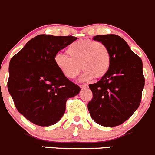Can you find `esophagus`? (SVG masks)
<instances>
[{"mask_svg": "<svg viewBox=\"0 0 155 155\" xmlns=\"http://www.w3.org/2000/svg\"><path fill=\"white\" fill-rule=\"evenodd\" d=\"M80 88H82V89H83V88H87L88 86L87 85H80Z\"/></svg>", "mask_w": 155, "mask_h": 155, "instance_id": "obj_1", "label": "esophagus"}]
</instances>
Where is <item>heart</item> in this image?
<instances>
[{
	"mask_svg": "<svg viewBox=\"0 0 155 155\" xmlns=\"http://www.w3.org/2000/svg\"><path fill=\"white\" fill-rule=\"evenodd\" d=\"M66 53L69 58L58 53L53 61L56 69L69 79H75L81 68L84 69L81 81H89L104 76L110 67V51L102 42L78 40L69 45Z\"/></svg>",
	"mask_w": 155,
	"mask_h": 155,
	"instance_id": "b5f03b06",
	"label": "heart"
}]
</instances>
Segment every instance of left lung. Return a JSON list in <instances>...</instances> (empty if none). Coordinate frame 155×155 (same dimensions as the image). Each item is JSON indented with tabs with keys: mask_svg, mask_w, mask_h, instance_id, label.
Returning <instances> with one entry per match:
<instances>
[{
	"mask_svg": "<svg viewBox=\"0 0 155 155\" xmlns=\"http://www.w3.org/2000/svg\"><path fill=\"white\" fill-rule=\"evenodd\" d=\"M93 40L108 47L111 64L99 82L89 85L93 97L88 109L99 125L118 126L133 115L141 102L144 86L142 60L119 36L98 35Z\"/></svg>",
	"mask_w": 155,
	"mask_h": 155,
	"instance_id": "left-lung-1",
	"label": "left lung"
}]
</instances>
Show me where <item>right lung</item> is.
Returning a JSON list of instances; mask_svg holds the SVG:
<instances>
[{"mask_svg":"<svg viewBox=\"0 0 155 155\" xmlns=\"http://www.w3.org/2000/svg\"><path fill=\"white\" fill-rule=\"evenodd\" d=\"M77 37L40 34L11 58L8 88L16 108L32 123L50 126L60 121L66 103L80 92L56 69L53 58Z\"/></svg>","mask_w":155,"mask_h":155,"instance_id":"add662e5","label":"right lung"}]
</instances>
